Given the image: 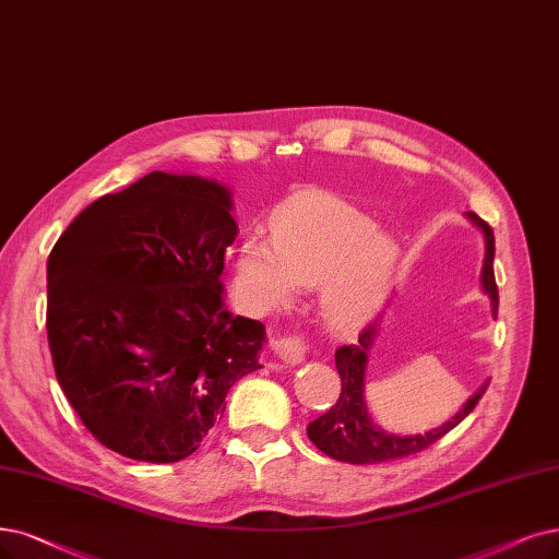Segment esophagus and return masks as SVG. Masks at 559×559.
Listing matches in <instances>:
<instances>
[{
	"mask_svg": "<svg viewBox=\"0 0 559 559\" xmlns=\"http://www.w3.org/2000/svg\"><path fill=\"white\" fill-rule=\"evenodd\" d=\"M274 349H276V355H278L281 361L295 366V364H301L306 359L308 345L301 336H283L274 343Z\"/></svg>",
	"mask_w": 559,
	"mask_h": 559,
	"instance_id": "esophagus-1",
	"label": "esophagus"
}]
</instances>
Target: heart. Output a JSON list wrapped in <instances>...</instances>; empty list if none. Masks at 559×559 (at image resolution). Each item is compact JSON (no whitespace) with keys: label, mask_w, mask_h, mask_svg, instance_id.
<instances>
[{"label":"heart","mask_w":559,"mask_h":559,"mask_svg":"<svg viewBox=\"0 0 559 559\" xmlns=\"http://www.w3.org/2000/svg\"><path fill=\"white\" fill-rule=\"evenodd\" d=\"M399 248L366 214L334 195H306L274 218V237L243 235L237 276L258 308L290 306L299 287L320 285V306L336 332L376 318L394 276Z\"/></svg>","instance_id":"obj_1"}]
</instances>
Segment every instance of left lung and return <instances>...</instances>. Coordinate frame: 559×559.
<instances>
[{
  "instance_id": "left-lung-1",
  "label": "left lung",
  "mask_w": 559,
  "mask_h": 559,
  "mask_svg": "<svg viewBox=\"0 0 559 559\" xmlns=\"http://www.w3.org/2000/svg\"><path fill=\"white\" fill-rule=\"evenodd\" d=\"M469 221L479 227L486 239V258L481 266V287L490 297L492 316L498 318V285H495V272H492V258H495V237L492 227L481 221L477 214H467ZM378 336V324H370L359 334L357 345H343L336 349V368L341 376V396L332 409H326L322 417L308 424V438L311 442L326 453L329 459H336L343 463L353 465H368V463H384L396 461L419 453L432 442L444 438L451 428H456L469 412L477 407L484 391L488 389V382L477 389V394L463 405V409L456 412V417L451 421L432 428L424 436H394V432H384L378 424H373L368 415V407L364 401V382H366V364L370 345H373Z\"/></svg>"
}]
</instances>
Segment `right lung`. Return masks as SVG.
<instances>
[{"mask_svg": "<svg viewBox=\"0 0 559 559\" xmlns=\"http://www.w3.org/2000/svg\"><path fill=\"white\" fill-rule=\"evenodd\" d=\"M230 212L214 179L150 173L92 202L52 248L55 376L92 436L121 456H191L230 386L262 368L264 324L223 306Z\"/></svg>", "mask_w": 559, "mask_h": 559, "instance_id": "obj_1", "label": "right lung"}]
</instances>
